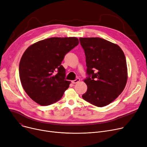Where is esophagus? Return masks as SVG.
Returning a JSON list of instances; mask_svg holds the SVG:
<instances>
[{"label": "esophagus", "mask_w": 147, "mask_h": 147, "mask_svg": "<svg viewBox=\"0 0 147 147\" xmlns=\"http://www.w3.org/2000/svg\"><path fill=\"white\" fill-rule=\"evenodd\" d=\"M80 81V78H76V80H73V81H72L71 82H72V84H76V83Z\"/></svg>", "instance_id": "obj_1"}]
</instances>
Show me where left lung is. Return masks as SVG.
Returning <instances> with one entry per match:
<instances>
[{"mask_svg":"<svg viewBox=\"0 0 147 147\" xmlns=\"http://www.w3.org/2000/svg\"><path fill=\"white\" fill-rule=\"evenodd\" d=\"M86 59L87 86L82 98L98 107L113 102L125 88L127 68L121 48L100 38H80Z\"/></svg>","mask_w":147,"mask_h":147,"instance_id":"1","label":"left lung"}]
</instances>
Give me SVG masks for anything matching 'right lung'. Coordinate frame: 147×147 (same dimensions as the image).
Masks as SVG:
<instances>
[{"mask_svg": "<svg viewBox=\"0 0 147 147\" xmlns=\"http://www.w3.org/2000/svg\"><path fill=\"white\" fill-rule=\"evenodd\" d=\"M78 44L75 37H53L27 48L20 61L19 75L23 89L33 101L47 106L61 98L71 83L65 80L61 61Z\"/></svg>", "mask_w": 147, "mask_h": 147, "instance_id": "add662e5", "label": "right lung"}]
</instances>
